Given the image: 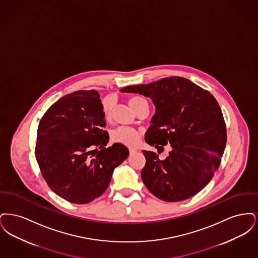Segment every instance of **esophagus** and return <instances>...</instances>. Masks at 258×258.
I'll use <instances>...</instances> for the list:
<instances>
[{"label": "esophagus", "instance_id": "34e87169", "mask_svg": "<svg viewBox=\"0 0 258 258\" xmlns=\"http://www.w3.org/2000/svg\"><path fill=\"white\" fill-rule=\"evenodd\" d=\"M136 152H137V149H136V148H130V154H131V155L135 154Z\"/></svg>", "mask_w": 258, "mask_h": 258}]
</instances>
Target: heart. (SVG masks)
<instances>
[{"label": "heart", "mask_w": 258, "mask_h": 258, "mask_svg": "<svg viewBox=\"0 0 258 258\" xmlns=\"http://www.w3.org/2000/svg\"><path fill=\"white\" fill-rule=\"evenodd\" d=\"M142 100H145V99L141 97H133L128 99V104L135 111ZM112 110H113V99L111 98H103L102 111L105 119L107 120L110 119ZM140 138H141V135L137 130L133 127H127V126L118 127L112 134V140L114 142L121 143L131 147L138 144V142L140 141Z\"/></svg>", "instance_id": "1"}]
</instances>
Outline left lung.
Wrapping results in <instances>:
<instances>
[{
	"instance_id": "1",
	"label": "left lung",
	"mask_w": 258,
	"mask_h": 258,
	"mask_svg": "<svg viewBox=\"0 0 258 258\" xmlns=\"http://www.w3.org/2000/svg\"><path fill=\"white\" fill-rule=\"evenodd\" d=\"M121 92L151 98L156 113L145 140L159 154L167 144L172 148L165 160L142 151L146 164L141 178L150 192L167 202L196 196L218 170L226 145V126L217 99L179 76L124 87Z\"/></svg>"
}]
</instances>
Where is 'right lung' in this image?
<instances>
[{
    "label": "right lung",
    "instance_id": "right-lung-1",
    "mask_svg": "<svg viewBox=\"0 0 258 258\" xmlns=\"http://www.w3.org/2000/svg\"><path fill=\"white\" fill-rule=\"evenodd\" d=\"M99 94L77 91L53 103L37 128L36 159L50 188L64 200L86 204L108 187L115 167L128 157L109 135Z\"/></svg>",
    "mask_w": 258,
    "mask_h": 258
}]
</instances>
